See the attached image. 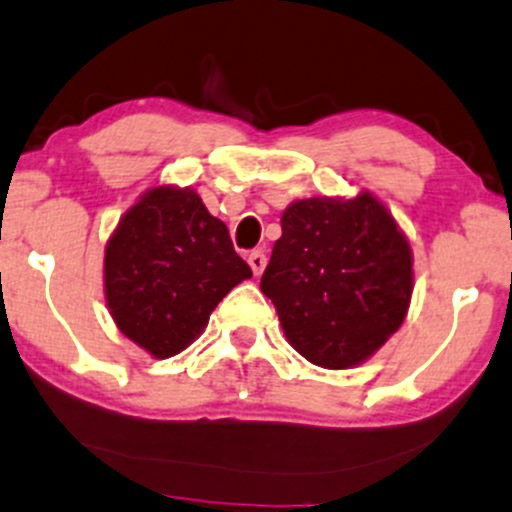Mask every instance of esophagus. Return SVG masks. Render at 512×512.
I'll return each mask as SVG.
<instances>
[{
    "instance_id": "34e87169",
    "label": "esophagus",
    "mask_w": 512,
    "mask_h": 512,
    "mask_svg": "<svg viewBox=\"0 0 512 512\" xmlns=\"http://www.w3.org/2000/svg\"><path fill=\"white\" fill-rule=\"evenodd\" d=\"M246 261H249V266H251V271H254V276H261V273L266 271L268 258H266V254H263V251H251V254L246 256Z\"/></svg>"
}]
</instances>
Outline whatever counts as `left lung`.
Segmentation results:
<instances>
[{"label":"left lung","instance_id":"8db88e82","mask_svg":"<svg viewBox=\"0 0 512 512\" xmlns=\"http://www.w3.org/2000/svg\"><path fill=\"white\" fill-rule=\"evenodd\" d=\"M261 276L288 342L312 364L346 368L368 359L405 320L412 295L410 244L386 207L354 200H298Z\"/></svg>","mask_w":512,"mask_h":512}]
</instances>
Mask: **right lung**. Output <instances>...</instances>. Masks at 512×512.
I'll return each instance as SVG.
<instances>
[{"label":"right lung","mask_w":512,"mask_h":512,"mask_svg":"<svg viewBox=\"0 0 512 512\" xmlns=\"http://www.w3.org/2000/svg\"><path fill=\"white\" fill-rule=\"evenodd\" d=\"M251 278L229 229L200 195L148 190L119 222L104 251V293L131 342L168 359L207 327L219 300Z\"/></svg>","instance_id":"1"}]
</instances>
